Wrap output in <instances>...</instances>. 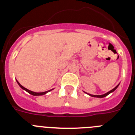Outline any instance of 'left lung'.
<instances>
[{
    "label": "left lung",
    "mask_w": 135,
    "mask_h": 135,
    "mask_svg": "<svg viewBox=\"0 0 135 135\" xmlns=\"http://www.w3.org/2000/svg\"><path fill=\"white\" fill-rule=\"evenodd\" d=\"M119 84H118V85H117L116 86H115V88H114V89H112V90H109V92H108V93H106L103 94V95H90V94H88V95H90V96H91V97H98V98H103V97H105L108 96V95H109V94H110L111 93H112V92H114V90H115V89H116L117 88H118V86H119Z\"/></svg>",
    "instance_id": "1"
}]
</instances>
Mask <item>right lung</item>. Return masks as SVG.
Returning a JSON list of instances; mask_svg holds the SVG:
<instances>
[{"mask_svg":"<svg viewBox=\"0 0 135 135\" xmlns=\"http://www.w3.org/2000/svg\"><path fill=\"white\" fill-rule=\"evenodd\" d=\"M17 84H19V86H20L21 87V89H23V90H26V91H27V93H28L31 94V95H34V96H40V95H45V94L47 93L48 92H49V91H51V90H53V89H51V90H47V91H45V92H42V93H36V92H33V91H32V90H28V89H26V88H25V87H23V86L21 85V84H20V82H19L17 80Z\"/></svg>","mask_w":135,"mask_h":135,"instance_id":"1","label":"right lung"}]
</instances>
